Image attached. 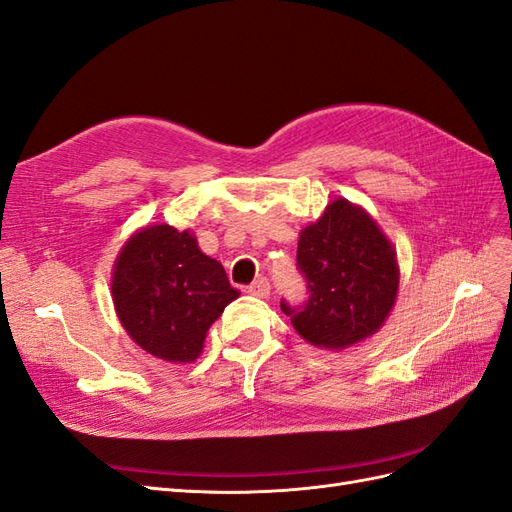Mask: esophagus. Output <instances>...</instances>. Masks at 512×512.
Segmentation results:
<instances>
[{"mask_svg": "<svg viewBox=\"0 0 512 512\" xmlns=\"http://www.w3.org/2000/svg\"><path fill=\"white\" fill-rule=\"evenodd\" d=\"M248 291H251V294L257 298H268L270 296V281L266 279V276H259V279L251 287H248Z\"/></svg>", "mask_w": 512, "mask_h": 512, "instance_id": "34e87169", "label": "esophagus"}]
</instances>
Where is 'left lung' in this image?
<instances>
[{
    "instance_id": "obj_1",
    "label": "left lung",
    "mask_w": 512,
    "mask_h": 512,
    "mask_svg": "<svg viewBox=\"0 0 512 512\" xmlns=\"http://www.w3.org/2000/svg\"><path fill=\"white\" fill-rule=\"evenodd\" d=\"M298 268L311 296L281 309L315 347L341 352L373 337L397 302V253L373 216L343 197L300 231Z\"/></svg>"
}]
</instances>
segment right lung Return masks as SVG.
Returning a JSON list of instances; mask_svg holds the SVG:
<instances>
[{
	"label": "right lung",
	"mask_w": 512,
	"mask_h": 512,
	"mask_svg": "<svg viewBox=\"0 0 512 512\" xmlns=\"http://www.w3.org/2000/svg\"><path fill=\"white\" fill-rule=\"evenodd\" d=\"M111 296L120 324L141 349L186 364L199 358L210 326L240 291L191 231L148 225L115 259Z\"/></svg>",
	"instance_id": "1"
}]
</instances>
